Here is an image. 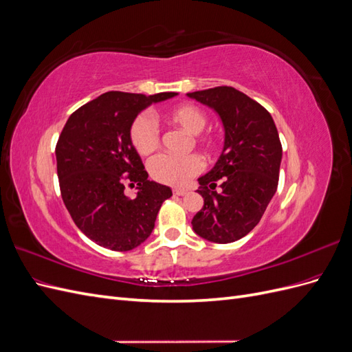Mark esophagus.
Segmentation results:
<instances>
[{
    "label": "esophagus",
    "mask_w": 352,
    "mask_h": 352,
    "mask_svg": "<svg viewBox=\"0 0 352 352\" xmlns=\"http://www.w3.org/2000/svg\"><path fill=\"white\" fill-rule=\"evenodd\" d=\"M173 194H175V195H185V194H188V189L175 188V189H173Z\"/></svg>",
    "instance_id": "1"
}]
</instances>
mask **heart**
Segmentation results:
<instances>
[{"mask_svg":"<svg viewBox=\"0 0 352 352\" xmlns=\"http://www.w3.org/2000/svg\"><path fill=\"white\" fill-rule=\"evenodd\" d=\"M163 119L176 127L185 131L189 135H198L207 124V116L198 105L184 102L168 109L163 113ZM129 138L138 154L150 155L160 145V135L155 123L150 116L141 114L132 122L129 129ZM202 145L211 148L214 141L211 136H204L198 140ZM202 158L197 154L186 157H172V155H158L151 160L148 170L154 180L160 184L184 186L195 175L202 170Z\"/></svg>","mask_w":352,"mask_h":352,"instance_id":"b5f03b06","label":"heart"}]
</instances>
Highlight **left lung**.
<instances>
[{"mask_svg": "<svg viewBox=\"0 0 352 352\" xmlns=\"http://www.w3.org/2000/svg\"><path fill=\"white\" fill-rule=\"evenodd\" d=\"M186 95L214 110L225 129L217 163L198 179L204 206L194 216L192 229L210 242H235L258 225L278 189L279 133L270 113L235 88L217 87ZM217 182L220 193L215 190Z\"/></svg>", "mask_w": 352, "mask_h": 352, "instance_id": "1", "label": "left lung"}]
</instances>
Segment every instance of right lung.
Returning <instances> with one entry per match:
<instances>
[{"label": "right lung", "instance_id": "right-lung-1", "mask_svg": "<svg viewBox=\"0 0 352 352\" xmlns=\"http://www.w3.org/2000/svg\"><path fill=\"white\" fill-rule=\"evenodd\" d=\"M176 95L110 91L82 105L63 127L56 146L61 198L74 225L100 247H140L172 197L168 186L148 179L129 129L142 110ZM126 182L137 184L135 199L125 197Z\"/></svg>", "mask_w": 352, "mask_h": 352}]
</instances>
